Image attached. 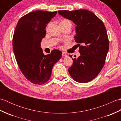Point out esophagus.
Instances as JSON below:
<instances>
[{"instance_id":"esophagus-1","label":"esophagus","mask_w":121,"mask_h":121,"mask_svg":"<svg viewBox=\"0 0 121 121\" xmlns=\"http://www.w3.org/2000/svg\"><path fill=\"white\" fill-rule=\"evenodd\" d=\"M67 54H66L65 52H62V56H67Z\"/></svg>"}]
</instances>
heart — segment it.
I'll use <instances>...</instances> for the list:
<instances>
[{"mask_svg": "<svg viewBox=\"0 0 121 121\" xmlns=\"http://www.w3.org/2000/svg\"><path fill=\"white\" fill-rule=\"evenodd\" d=\"M68 22L71 23V22L70 21H69V20H63L60 23H68Z\"/></svg>", "mask_w": 121, "mask_h": 121, "instance_id": "b5f03b06", "label": "heart"}]
</instances>
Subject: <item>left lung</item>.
I'll return each instance as SVG.
<instances>
[{"label": "left lung", "mask_w": 121, "mask_h": 121, "mask_svg": "<svg viewBox=\"0 0 121 121\" xmlns=\"http://www.w3.org/2000/svg\"><path fill=\"white\" fill-rule=\"evenodd\" d=\"M59 14L76 25L75 41L81 56L73 59L69 73L74 81L85 83L94 79L103 68L109 48L104 23L93 12L85 9L60 10ZM82 44L81 46L80 44Z\"/></svg>", "instance_id": "left-lung-1"}]
</instances>
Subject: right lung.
<instances>
[{"instance_id": "add662e5", "label": "right lung", "mask_w": 121, "mask_h": 121, "mask_svg": "<svg viewBox=\"0 0 121 121\" xmlns=\"http://www.w3.org/2000/svg\"><path fill=\"white\" fill-rule=\"evenodd\" d=\"M57 11H37L20 18L13 37V49L15 59L22 74L30 82L42 85L50 79L54 65L62 53L54 49L43 55L40 43L46 35V27Z\"/></svg>"}]
</instances>
